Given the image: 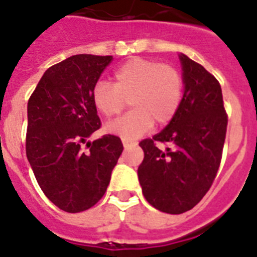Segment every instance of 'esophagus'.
I'll list each match as a JSON object with an SVG mask.
<instances>
[{
	"mask_svg": "<svg viewBox=\"0 0 257 257\" xmlns=\"http://www.w3.org/2000/svg\"><path fill=\"white\" fill-rule=\"evenodd\" d=\"M122 143H123L124 148H128V147H131V146H135V143H131V142H128V140H126V139H122Z\"/></svg>",
	"mask_w": 257,
	"mask_h": 257,
	"instance_id": "esophagus-1",
	"label": "esophagus"
}]
</instances>
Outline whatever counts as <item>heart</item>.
I'll return each instance as SVG.
<instances>
[{
  "label": "heart",
  "instance_id": "heart-1",
  "mask_svg": "<svg viewBox=\"0 0 257 257\" xmlns=\"http://www.w3.org/2000/svg\"><path fill=\"white\" fill-rule=\"evenodd\" d=\"M183 79L179 71L159 61L133 58L114 72V82L100 80L92 89V101L106 118L118 115L130 100L134 107L106 124L107 133L133 140L151 130L153 120L169 123L181 106Z\"/></svg>",
  "mask_w": 257,
  "mask_h": 257
}]
</instances>
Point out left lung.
<instances>
[{"label":"left lung","mask_w":257,"mask_h":257,"mask_svg":"<svg viewBox=\"0 0 257 257\" xmlns=\"http://www.w3.org/2000/svg\"><path fill=\"white\" fill-rule=\"evenodd\" d=\"M181 62L185 93L178 111L164 130L139 143L144 160L138 177L144 197L156 209L170 214L192 209L209 191L227 128L218 80L185 54Z\"/></svg>","instance_id":"left-lung-1"}]
</instances>
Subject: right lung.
<instances>
[{
	"instance_id": "1",
	"label": "right lung",
	"mask_w": 257,
	"mask_h": 257,
	"mask_svg": "<svg viewBox=\"0 0 257 257\" xmlns=\"http://www.w3.org/2000/svg\"><path fill=\"white\" fill-rule=\"evenodd\" d=\"M111 56L76 54L50 66L27 106L26 153L36 181L54 205L69 213L93 207L123 151L115 135L85 139L101 127L92 89Z\"/></svg>"
}]
</instances>
